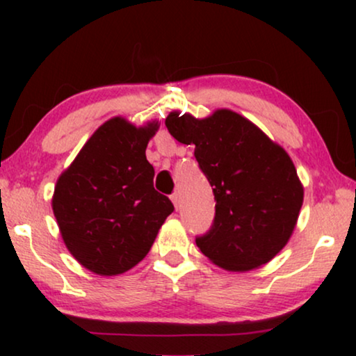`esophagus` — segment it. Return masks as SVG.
<instances>
[{"label": "esophagus", "instance_id": "obj_1", "mask_svg": "<svg viewBox=\"0 0 356 356\" xmlns=\"http://www.w3.org/2000/svg\"><path fill=\"white\" fill-rule=\"evenodd\" d=\"M172 202H173V206H175V209H178L181 207V199H179V194L178 193H175V194H172Z\"/></svg>", "mask_w": 356, "mask_h": 356}]
</instances>
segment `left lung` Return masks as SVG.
Returning a JSON list of instances; mask_svg holds the SVG:
<instances>
[{
  "mask_svg": "<svg viewBox=\"0 0 356 356\" xmlns=\"http://www.w3.org/2000/svg\"><path fill=\"white\" fill-rule=\"evenodd\" d=\"M194 157L216 196V218L196 245L230 272L264 266L284 250L303 206V184L290 155L245 116L218 108L206 118L172 111L165 120Z\"/></svg>",
  "mask_w": 356,
  "mask_h": 356,
  "instance_id": "1",
  "label": "left lung"
}]
</instances>
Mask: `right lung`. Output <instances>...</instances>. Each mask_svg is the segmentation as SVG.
Returning <instances> with one entry per match:
<instances>
[{
    "mask_svg": "<svg viewBox=\"0 0 356 356\" xmlns=\"http://www.w3.org/2000/svg\"><path fill=\"white\" fill-rule=\"evenodd\" d=\"M160 123L134 126L123 116L105 121L82 145L55 184L51 207L72 257L97 275L133 269L152 248L173 212L154 189L145 149Z\"/></svg>",
    "mask_w": 356,
    "mask_h": 356,
    "instance_id": "1",
    "label": "right lung"
}]
</instances>
